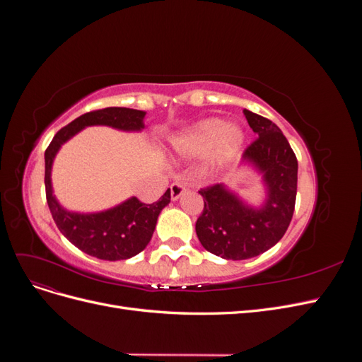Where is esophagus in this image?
<instances>
[{"instance_id": "1", "label": "esophagus", "mask_w": 362, "mask_h": 362, "mask_svg": "<svg viewBox=\"0 0 362 362\" xmlns=\"http://www.w3.org/2000/svg\"><path fill=\"white\" fill-rule=\"evenodd\" d=\"M184 192H185V184L181 182V181H175L170 185V196H172L173 201H177Z\"/></svg>"}]
</instances>
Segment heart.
Instances as JSON below:
<instances>
[{"label": "heart", "mask_w": 362, "mask_h": 362, "mask_svg": "<svg viewBox=\"0 0 362 362\" xmlns=\"http://www.w3.org/2000/svg\"><path fill=\"white\" fill-rule=\"evenodd\" d=\"M245 133L237 125H226L222 119H206L187 133L175 139V149L185 157L210 154V166L218 169L231 163L243 146Z\"/></svg>", "instance_id": "obj_1"}]
</instances>
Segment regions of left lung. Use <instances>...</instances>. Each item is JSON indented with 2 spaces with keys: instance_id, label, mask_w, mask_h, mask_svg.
I'll list each match as a JSON object with an SVG mask.
<instances>
[{
  "instance_id": "8db88e82",
  "label": "left lung",
  "mask_w": 362,
  "mask_h": 362,
  "mask_svg": "<svg viewBox=\"0 0 362 362\" xmlns=\"http://www.w3.org/2000/svg\"><path fill=\"white\" fill-rule=\"evenodd\" d=\"M249 127L258 137L245 149L267 184L266 205L254 210L240 202L222 184L206 185L199 193L204 210L196 221L201 245L225 259H247L275 246L291 222L298 192V158L272 120L245 110Z\"/></svg>"
}]
</instances>
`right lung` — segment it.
Listing matches in <instances>:
<instances>
[{
  "mask_svg": "<svg viewBox=\"0 0 362 362\" xmlns=\"http://www.w3.org/2000/svg\"><path fill=\"white\" fill-rule=\"evenodd\" d=\"M145 112L127 107H107L86 113L54 136L45 151V192L49 211L60 233L69 242L100 259H127L144 250L154 234L160 211L170 202L168 189L154 204H145L131 198L112 210L98 214L69 213L57 204L51 190V166L59 148L80 129L89 125H108L133 131L144 128Z\"/></svg>",
  "mask_w": 362,
  "mask_h": 362,
  "instance_id": "add662e5",
  "label": "right lung"
}]
</instances>
